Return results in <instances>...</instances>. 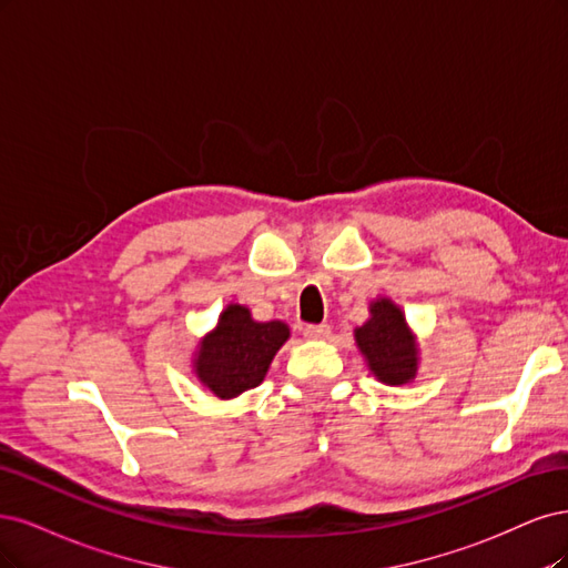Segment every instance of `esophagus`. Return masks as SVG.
I'll return each mask as SVG.
<instances>
[{"label": "esophagus", "mask_w": 568, "mask_h": 568, "mask_svg": "<svg viewBox=\"0 0 568 568\" xmlns=\"http://www.w3.org/2000/svg\"><path fill=\"white\" fill-rule=\"evenodd\" d=\"M327 335H331V325H327V323L304 327V337H308V339H325Z\"/></svg>", "instance_id": "esophagus-1"}]
</instances>
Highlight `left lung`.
Masks as SVG:
<instances>
[{"label": "left lung", "instance_id": "8db88e82", "mask_svg": "<svg viewBox=\"0 0 568 568\" xmlns=\"http://www.w3.org/2000/svg\"><path fill=\"white\" fill-rule=\"evenodd\" d=\"M371 318L356 327V344L368 358L371 371L379 382L406 384L417 368V349L406 327L400 308L389 300L371 306Z\"/></svg>", "mask_w": 568, "mask_h": 568}]
</instances>
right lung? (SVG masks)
<instances>
[{"label":"right lung","mask_w":568,"mask_h":568,"mask_svg":"<svg viewBox=\"0 0 568 568\" xmlns=\"http://www.w3.org/2000/svg\"><path fill=\"white\" fill-rule=\"evenodd\" d=\"M290 337L281 321L257 323L241 304H231L216 331L200 344L195 373L219 398H233L262 384L276 352Z\"/></svg>","instance_id":"right-lung-1"}]
</instances>
